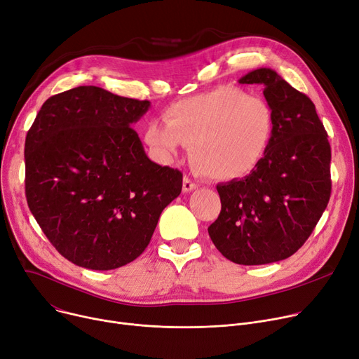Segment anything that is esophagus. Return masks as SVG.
<instances>
[{
	"label": "esophagus",
	"instance_id": "1",
	"mask_svg": "<svg viewBox=\"0 0 359 359\" xmlns=\"http://www.w3.org/2000/svg\"><path fill=\"white\" fill-rule=\"evenodd\" d=\"M196 188H198V185H197L191 178L184 177V181H182V191H184V193L193 191V189H196Z\"/></svg>",
	"mask_w": 359,
	"mask_h": 359
}]
</instances>
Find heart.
I'll return each mask as SVG.
<instances>
[{"mask_svg": "<svg viewBox=\"0 0 359 359\" xmlns=\"http://www.w3.org/2000/svg\"><path fill=\"white\" fill-rule=\"evenodd\" d=\"M163 121L147 123L144 142L163 158L175 155L181 143L189 146L193 163L217 181L254 172L269 151L277 123L268 100L233 86L171 104Z\"/></svg>", "mask_w": 359, "mask_h": 359, "instance_id": "b5f03b06", "label": "heart"}]
</instances>
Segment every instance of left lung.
Wrapping results in <instances>:
<instances>
[{
    "label": "left lung",
    "instance_id": "1",
    "mask_svg": "<svg viewBox=\"0 0 359 359\" xmlns=\"http://www.w3.org/2000/svg\"><path fill=\"white\" fill-rule=\"evenodd\" d=\"M239 83H262L276 110L269 151L248 177L219 184L222 210L208 235L241 265L291 257L304 245L330 198V144L313 101L276 71L259 68Z\"/></svg>",
    "mask_w": 359,
    "mask_h": 359
}]
</instances>
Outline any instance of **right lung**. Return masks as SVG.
Here are the masks:
<instances>
[{"mask_svg": "<svg viewBox=\"0 0 359 359\" xmlns=\"http://www.w3.org/2000/svg\"><path fill=\"white\" fill-rule=\"evenodd\" d=\"M147 100L76 87L45 101L26 136V198L59 254L107 271L149 245L182 172L146 156L130 128Z\"/></svg>", "mask_w": 359, "mask_h": 359, "instance_id": "add662e5", "label": "right lung"}]
</instances>
